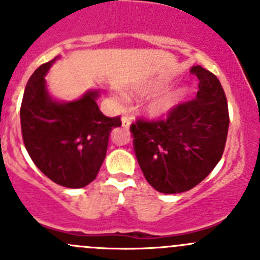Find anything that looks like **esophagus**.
I'll use <instances>...</instances> for the list:
<instances>
[{"instance_id":"esophagus-1","label":"esophagus","mask_w":260,"mask_h":260,"mask_svg":"<svg viewBox=\"0 0 260 260\" xmlns=\"http://www.w3.org/2000/svg\"><path fill=\"white\" fill-rule=\"evenodd\" d=\"M131 123H132V120H131L129 117H127V115H123L122 117V127L125 128V129H128L131 125Z\"/></svg>"}]
</instances>
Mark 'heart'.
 <instances>
[{"label": "heart", "mask_w": 260, "mask_h": 260, "mask_svg": "<svg viewBox=\"0 0 260 260\" xmlns=\"http://www.w3.org/2000/svg\"><path fill=\"white\" fill-rule=\"evenodd\" d=\"M151 88H153V85L147 86V88L142 89V90L146 91ZM181 95H182V90L181 89H174V90H167L165 93L158 94V95L153 96L147 103V111L152 115L166 114L167 112L171 111L179 103Z\"/></svg>", "instance_id": "heart-1"}]
</instances>
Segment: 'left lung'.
Returning a JSON list of instances; mask_svg holds the SVG:
<instances>
[{
  "instance_id": "left-lung-1",
  "label": "left lung",
  "mask_w": 260,
  "mask_h": 260,
  "mask_svg": "<svg viewBox=\"0 0 260 260\" xmlns=\"http://www.w3.org/2000/svg\"><path fill=\"white\" fill-rule=\"evenodd\" d=\"M195 99L179 103L159 119L131 124L133 148L147 182L162 193L188 191L214 170L224 153L229 111L219 79L203 67Z\"/></svg>"
}]
</instances>
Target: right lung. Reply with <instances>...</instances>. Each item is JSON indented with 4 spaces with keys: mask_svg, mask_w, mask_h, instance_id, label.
Returning a JSON list of instances; mask_svg holds the SVG:
<instances>
[{
    "mask_svg": "<svg viewBox=\"0 0 260 260\" xmlns=\"http://www.w3.org/2000/svg\"><path fill=\"white\" fill-rule=\"evenodd\" d=\"M51 61L40 65L26 84L20 108L23 145L45 176L64 187L80 188L95 180L106 158L111 131L120 117H106L98 108V91L72 103L51 101L45 74Z\"/></svg>",
    "mask_w": 260,
    "mask_h": 260,
    "instance_id": "1",
    "label": "right lung"
}]
</instances>
